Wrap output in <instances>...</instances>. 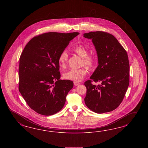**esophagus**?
<instances>
[{
    "label": "esophagus",
    "instance_id": "34e87169",
    "mask_svg": "<svg viewBox=\"0 0 148 148\" xmlns=\"http://www.w3.org/2000/svg\"><path fill=\"white\" fill-rule=\"evenodd\" d=\"M74 85L75 86H78L80 85V83H79V82H77L75 81V82H74Z\"/></svg>",
    "mask_w": 148,
    "mask_h": 148
}]
</instances>
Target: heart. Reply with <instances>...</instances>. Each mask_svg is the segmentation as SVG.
<instances>
[{"mask_svg":"<svg viewBox=\"0 0 148 148\" xmlns=\"http://www.w3.org/2000/svg\"><path fill=\"white\" fill-rule=\"evenodd\" d=\"M73 50L78 56L82 58V65H85L89 68L93 67L95 63V58L93 56L88 55V50L84 45H78ZM68 57L67 53L66 51H63L59 55L58 61L61 67H66ZM87 73V68L85 67H84L80 69H71L67 72H65L63 74V76L67 80L80 81L85 77Z\"/></svg>","mask_w":148,"mask_h":148,"instance_id":"heart-1","label":"heart"}]
</instances>
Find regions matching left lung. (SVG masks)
Instances as JSON below:
<instances>
[{
	"label": "left lung",
	"instance_id": "left-lung-1",
	"mask_svg": "<svg viewBox=\"0 0 148 148\" xmlns=\"http://www.w3.org/2000/svg\"><path fill=\"white\" fill-rule=\"evenodd\" d=\"M84 37L92 40L98 59L91 80L84 83L87 88L86 105L97 113L111 112L121 103L129 85L127 54L116 38L108 32H90ZM92 80L101 84L93 85Z\"/></svg>",
	"mask_w": 148,
	"mask_h": 148
}]
</instances>
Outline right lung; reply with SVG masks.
<instances>
[{"label":"right lung","mask_w":148,"mask_h":148,"mask_svg":"<svg viewBox=\"0 0 148 148\" xmlns=\"http://www.w3.org/2000/svg\"><path fill=\"white\" fill-rule=\"evenodd\" d=\"M79 32H50L32 38L19 58V90L35 112L51 116L64 105L73 82L60 80L59 55Z\"/></svg>","instance_id":"right-lung-1"}]
</instances>
